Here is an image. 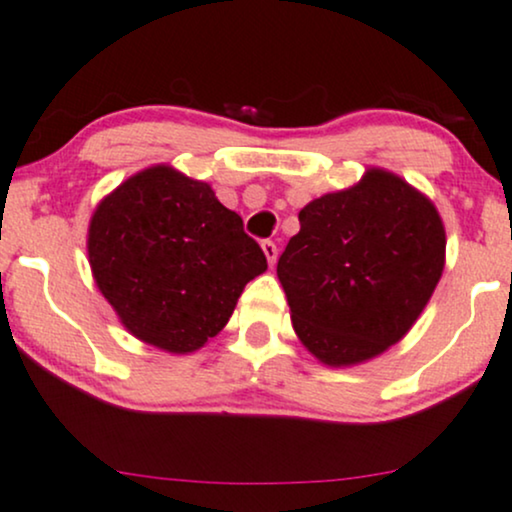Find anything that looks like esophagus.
Returning a JSON list of instances; mask_svg holds the SVG:
<instances>
[{
  "mask_svg": "<svg viewBox=\"0 0 512 512\" xmlns=\"http://www.w3.org/2000/svg\"><path fill=\"white\" fill-rule=\"evenodd\" d=\"M262 250H264V255H267V262L271 264V267H274V262H276V257H278L276 243L274 241H262Z\"/></svg>",
  "mask_w": 512,
  "mask_h": 512,
  "instance_id": "1",
  "label": "esophagus"
}]
</instances>
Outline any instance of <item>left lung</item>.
Segmentation results:
<instances>
[{
  "label": "left lung",
  "instance_id": "8db88e82",
  "mask_svg": "<svg viewBox=\"0 0 512 512\" xmlns=\"http://www.w3.org/2000/svg\"><path fill=\"white\" fill-rule=\"evenodd\" d=\"M444 250L432 200L392 172L312 200L276 267L297 338L328 366L378 357L435 293Z\"/></svg>",
  "mask_w": 512,
  "mask_h": 512
}]
</instances>
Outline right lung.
<instances>
[{
	"instance_id": "obj_1",
	"label": "right lung",
	"mask_w": 512,
	"mask_h": 512,
	"mask_svg": "<svg viewBox=\"0 0 512 512\" xmlns=\"http://www.w3.org/2000/svg\"><path fill=\"white\" fill-rule=\"evenodd\" d=\"M87 252L96 286L127 331L172 354L215 338L245 283L267 269L243 219L210 184L170 165L134 174L101 200Z\"/></svg>"
}]
</instances>
